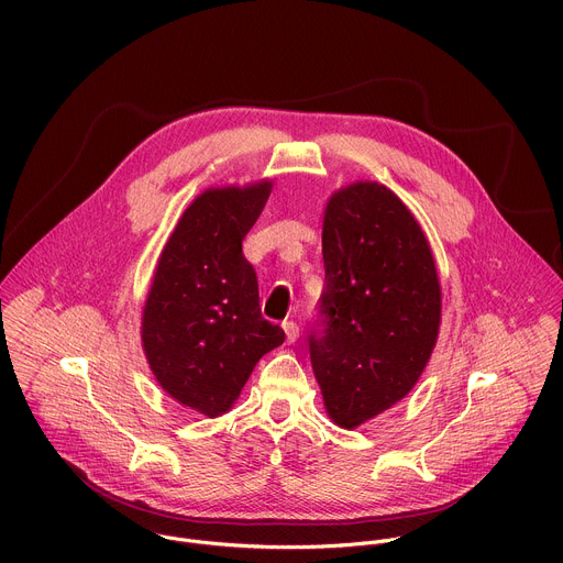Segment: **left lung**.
<instances>
[{"label":"left lung","instance_id":"obj_1","mask_svg":"<svg viewBox=\"0 0 563 563\" xmlns=\"http://www.w3.org/2000/svg\"><path fill=\"white\" fill-rule=\"evenodd\" d=\"M269 185L209 189L183 213L159 256L142 313V343L157 378L183 406L224 415L256 363L283 345L263 318L258 276L243 240Z\"/></svg>","mask_w":563,"mask_h":563}]
</instances>
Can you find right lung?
<instances>
[{
	"label": "right lung",
	"mask_w": 563,
	"mask_h": 563,
	"mask_svg": "<svg viewBox=\"0 0 563 563\" xmlns=\"http://www.w3.org/2000/svg\"><path fill=\"white\" fill-rule=\"evenodd\" d=\"M323 263L309 358L330 417L354 428L419 380L439 334L441 287L421 227L376 183L330 200Z\"/></svg>",
	"instance_id": "obj_1"
}]
</instances>
